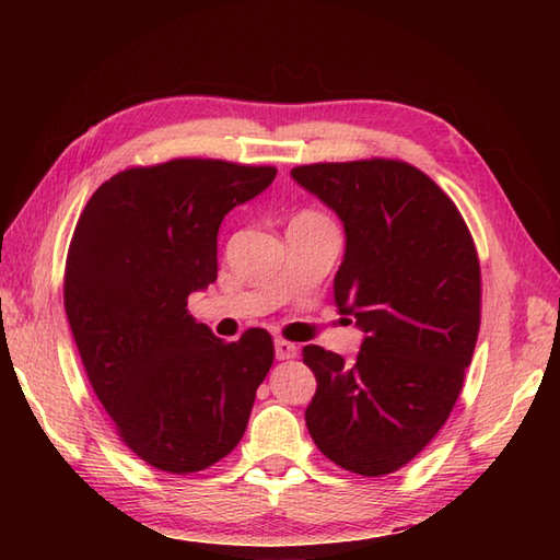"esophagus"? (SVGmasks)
Returning a JSON list of instances; mask_svg holds the SVG:
<instances>
[{
    "label": "esophagus",
    "instance_id": "1",
    "mask_svg": "<svg viewBox=\"0 0 560 560\" xmlns=\"http://www.w3.org/2000/svg\"><path fill=\"white\" fill-rule=\"evenodd\" d=\"M273 351H277L279 361H289V359H295V355H299V347H295V343H291V341H287V339L273 341Z\"/></svg>",
    "mask_w": 560,
    "mask_h": 560
}]
</instances>
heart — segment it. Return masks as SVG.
Masks as SVG:
<instances>
[{
	"instance_id": "obj_1",
	"label": "heart",
	"mask_w": 560,
	"mask_h": 560,
	"mask_svg": "<svg viewBox=\"0 0 560 560\" xmlns=\"http://www.w3.org/2000/svg\"><path fill=\"white\" fill-rule=\"evenodd\" d=\"M299 219H303V221H327L325 217H319V213H315V211H303Z\"/></svg>"
}]
</instances>
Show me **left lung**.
Instances as JSON below:
<instances>
[{"label":"left lung","instance_id":"1","mask_svg":"<svg viewBox=\"0 0 560 560\" xmlns=\"http://www.w3.org/2000/svg\"><path fill=\"white\" fill-rule=\"evenodd\" d=\"M291 177L343 223L335 301L363 331L353 363L303 349L317 380L305 425L339 467L383 477L431 443L459 397L481 323L477 247L455 201L404 161L313 163Z\"/></svg>","mask_w":560,"mask_h":560}]
</instances>
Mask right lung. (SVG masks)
<instances>
[{
	"mask_svg": "<svg viewBox=\"0 0 560 560\" xmlns=\"http://www.w3.org/2000/svg\"><path fill=\"white\" fill-rule=\"evenodd\" d=\"M271 165L175 159L105 180L71 235L65 311L89 383L151 467L201 471L241 443L273 361L267 329L223 341L187 313L217 281L225 213L271 185Z\"/></svg>",
	"mask_w": 560,
	"mask_h": 560,
	"instance_id": "add662e5",
	"label": "right lung"
}]
</instances>
